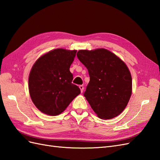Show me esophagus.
<instances>
[{
	"label": "esophagus",
	"mask_w": 160,
	"mask_h": 160,
	"mask_svg": "<svg viewBox=\"0 0 160 160\" xmlns=\"http://www.w3.org/2000/svg\"><path fill=\"white\" fill-rule=\"evenodd\" d=\"M79 88H80V91H81V92H83V91H84V86H82V85H80V86H79Z\"/></svg>",
	"instance_id": "esophagus-1"
}]
</instances>
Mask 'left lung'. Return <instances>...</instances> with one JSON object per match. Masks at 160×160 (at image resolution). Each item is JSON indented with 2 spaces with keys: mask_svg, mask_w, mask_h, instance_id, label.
<instances>
[{
  "mask_svg": "<svg viewBox=\"0 0 160 160\" xmlns=\"http://www.w3.org/2000/svg\"><path fill=\"white\" fill-rule=\"evenodd\" d=\"M90 81L84 95L97 116L112 119L124 111L132 94V77L125 63L105 48L80 50Z\"/></svg>",
  "mask_w": 160,
  "mask_h": 160,
  "instance_id": "left-lung-1",
  "label": "left lung"
}]
</instances>
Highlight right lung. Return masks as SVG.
Wrapping results in <instances>:
<instances>
[{"label":"right lung","instance_id":"1","mask_svg":"<svg viewBox=\"0 0 160 160\" xmlns=\"http://www.w3.org/2000/svg\"><path fill=\"white\" fill-rule=\"evenodd\" d=\"M76 51L54 49L39 57L32 66L28 88L32 102L41 112L59 115L80 93L78 87L72 83L69 71Z\"/></svg>","mask_w":160,"mask_h":160}]
</instances>
